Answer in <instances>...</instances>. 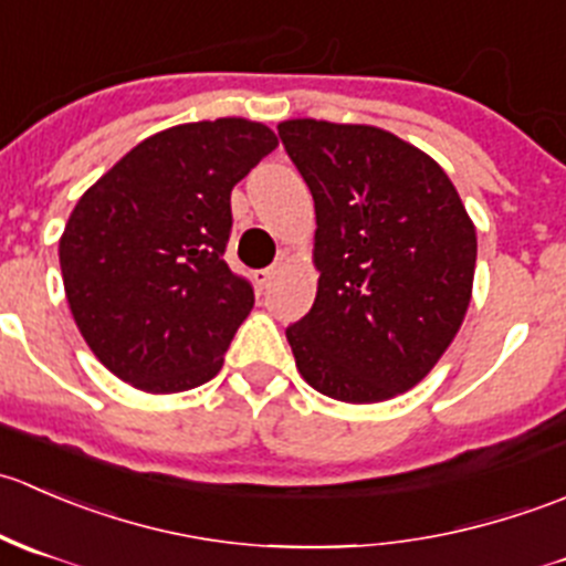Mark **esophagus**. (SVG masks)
<instances>
[{"label": "esophagus", "mask_w": 566, "mask_h": 566, "mask_svg": "<svg viewBox=\"0 0 566 566\" xmlns=\"http://www.w3.org/2000/svg\"><path fill=\"white\" fill-rule=\"evenodd\" d=\"M279 268H282V265H279V262H276V265H271V268H262V271H256V273H254V282H256V287H260V290H268V287H271V282H273V279H276Z\"/></svg>", "instance_id": "34e87169"}]
</instances>
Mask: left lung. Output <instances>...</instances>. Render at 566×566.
<instances>
[{
	"mask_svg": "<svg viewBox=\"0 0 566 566\" xmlns=\"http://www.w3.org/2000/svg\"><path fill=\"white\" fill-rule=\"evenodd\" d=\"M315 199L317 295L287 328L295 367L342 402H384L427 378L471 304L476 230L449 175L375 125L284 119Z\"/></svg>",
	"mask_w": 566,
	"mask_h": 566,
	"instance_id": "1",
	"label": "left lung"
}]
</instances>
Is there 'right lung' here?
<instances>
[{
  "label": "right lung",
  "mask_w": 566,
  "mask_h": 566,
  "mask_svg": "<svg viewBox=\"0 0 566 566\" xmlns=\"http://www.w3.org/2000/svg\"><path fill=\"white\" fill-rule=\"evenodd\" d=\"M279 139L243 117L175 125L84 191L60 238L71 315L108 373L150 394L208 384L254 290L230 271V193Z\"/></svg>",
  "instance_id": "1"
}]
</instances>
